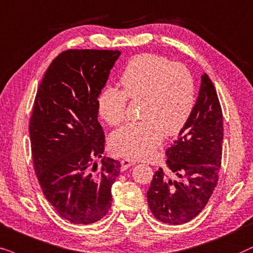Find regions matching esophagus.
<instances>
[{
  "label": "esophagus",
  "mask_w": 253,
  "mask_h": 253,
  "mask_svg": "<svg viewBox=\"0 0 253 253\" xmlns=\"http://www.w3.org/2000/svg\"><path fill=\"white\" fill-rule=\"evenodd\" d=\"M120 164H121V170L125 171L126 169H128L129 167H132L135 164V162L134 161H130L128 158H124V160L120 161Z\"/></svg>",
  "instance_id": "obj_1"
}]
</instances>
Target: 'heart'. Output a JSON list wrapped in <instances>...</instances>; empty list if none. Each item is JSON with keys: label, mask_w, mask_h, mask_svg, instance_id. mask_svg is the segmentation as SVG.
Returning a JSON list of instances; mask_svg holds the SVG:
<instances>
[{"label": "heart", "mask_w": 253, "mask_h": 253, "mask_svg": "<svg viewBox=\"0 0 253 253\" xmlns=\"http://www.w3.org/2000/svg\"><path fill=\"white\" fill-rule=\"evenodd\" d=\"M124 90L106 86L99 93L97 109L102 119L117 126L126 119L128 98L143 100L139 123L127 124L114 130L110 148L118 156L147 160L167 135L184 128L193 112L195 84L184 65L156 54L133 58L120 77Z\"/></svg>", "instance_id": "1"}]
</instances>
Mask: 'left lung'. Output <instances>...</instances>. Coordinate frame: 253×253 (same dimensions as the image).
<instances>
[{"instance_id": "obj_1", "label": "left lung", "mask_w": 253, "mask_h": 253, "mask_svg": "<svg viewBox=\"0 0 253 253\" xmlns=\"http://www.w3.org/2000/svg\"><path fill=\"white\" fill-rule=\"evenodd\" d=\"M222 141L221 104L205 73L190 120L166 151L168 169L179 179H170L160 168L147 192L148 205L158 221L183 224L204 210L218 180Z\"/></svg>"}]
</instances>
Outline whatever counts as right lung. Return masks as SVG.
Wrapping results in <instances>:
<instances>
[{
  "mask_svg": "<svg viewBox=\"0 0 253 253\" xmlns=\"http://www.w3.org/2000/svg\"><path fill=\"white\" fill-rule=\"evenodd\" d=\"M119 49H67L39 84L30 118L31 154L47 201L72 223L105 216L120 162L102 160L105 144L97 100Z\"/></svg>",
  "mask_w": 253,
  "mask_h": 253,
  "instance_id": "right-lung-1",
  "label": "right lung"
}]
</instances>
